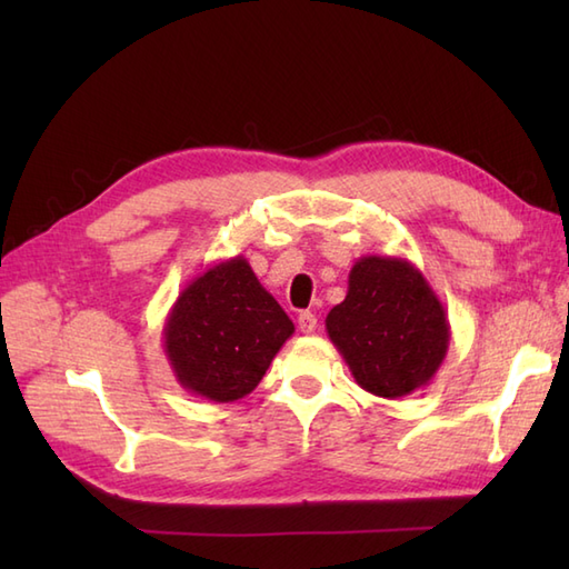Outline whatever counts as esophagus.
<instances>
[{"label": "esophagus", "mask_w": 569, "mask_h": 569, "mask_svg": "<svg viewBox=\"0 0 569 569\" xmlns=\"http://www.w3.org/2000/svg\"><path fill=\"white\" fill-rule=\"evenodd\" d=\"M316 328H318L316 312H310V310L300 312V316H298V330L303 332V335H310V332H316Z\"/></svg>", "instance_id": "obj_1"}]
</instances>
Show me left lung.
Returning <instances> with one entry per match:
<instances>
[{
	"label": "left lung",
	"mask_w": 569,
	"mask_h": 569,
	"mask_svg": "<svg viewBox=\"0 0 569 569\" xmlns=\"http://www.w3.org/2000/svg\"><path fill=\"white\" fill-rule=\"evenodd\" d=\"M325 328L355 381L381 398L428 386L450 347V322L428 278L408 259L379 253L355 261Z\"/></svg>",
	"instance_id": "1"
}]
</instances>
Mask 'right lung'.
I'll return each mask as SVG.
<instances>
[{"mask_svg": "<svg viewBox=\"0 0 569 569\" xmlns=\"http://www.w3.org/2000/svg\"><path fill=\"white\" fill-rule=\"evenodd\" d=\"M296 332L244 257L208 266L180 291L163 325V352L192 396L232 403L257 389Z\"/></svg>", "mask_w": 569, "mask_h": 569, "instance_id": "1", "label": "right lung"}]
</instances>
